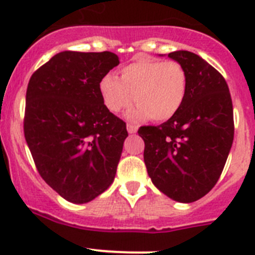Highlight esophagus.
Returning a JSON list of instances; mask_svg holds the SVG:
<instances>
[{
    "label": "esophagus",
    "instance_id": "obj_1",
    "mask_svg": "<svg viewBox=\"0 0 255 255\" xmlns=\"http://www.w3.org/2000/svg\"><path fill=\"white\" fill-rule=\"evenodd\" d=\"M126 129H128V132H129V134H135V132L138 131V128L135 125H131V124H128Z\"/></svg>",
    "mask_w": 255,
    "mask_h": 255
}]
</instances>
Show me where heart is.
<instances>
[{"mask_svg": "<svg viewBox=\"0 0 255 255\" xmlns=\"http://www.w3.org/2000/svg\"><path fill=\"white\" fill-rule=\"evenodd\" d=\"M188 89L185 69L176 61L139 57L121 70V79L103 76L100 93L111 112L123 111L135 100L138 106L126 117L131 121H167L177 114Z\"/></svg>", "mask_w": 255, "mask_h": 255, "instance_id": "heart-1", "label": "heart"}]
</instances>
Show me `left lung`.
<instances>
[{
    "label": "left lung",
    "instance_id": "1",
    "mask_svg": "<svg viewBox=\"0 0 255 255\" xmlns=\"http://www.w3.org/2000/svg\"><path fill=\"white\" fill-rule=\"evenodd\" d=\"M188 89L177 114L158 126H141L144 162L154 186L171 199L191 203L220 179L234 140V111L224 76L200 56L175 51Z\"/></svg>",
    "mask_w": 255,
    "mask_h": 255
}]
</instances>
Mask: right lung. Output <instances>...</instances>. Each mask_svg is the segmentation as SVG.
<instances>
[{
	"mask_svg": "<svg viewBox=\"0 0 255 255\" xmlns=\"http://www.w3.org/2000/svg\"><path fill=\"white\" fill-rule=\"evenodd\" d=\"M120 64L112 52L64 51L31 75L24 135L42 179L67 202L88 203L110 188L128 136L100 82Z\"/></svg>",
	"mask_w": 255,
	"mask_h": 255,
	"instance_id": "add662e5",
	"label": "right lung"
}]
</instances>
